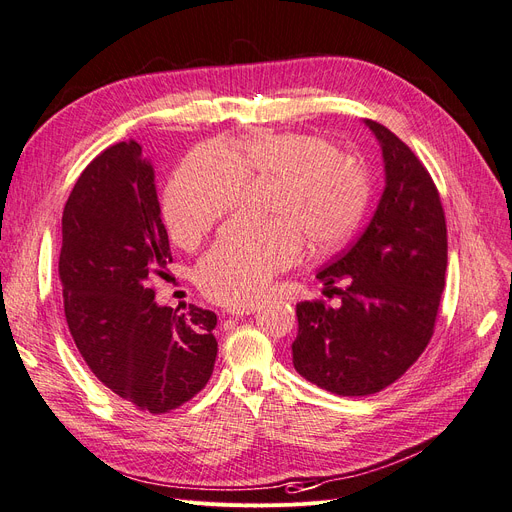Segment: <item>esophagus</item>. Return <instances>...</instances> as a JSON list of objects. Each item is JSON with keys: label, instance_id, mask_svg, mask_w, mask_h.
<instances>
[{"label": "esophagus", "instance_id": "1", "mask_svg": "<svg viewBox=\"0 0 512 512\" xmlns=\"http://www.w3.org/2000/svg\"><path fill=\"white\" fill-rule=\"evenodd\" d=\"M257 308H259L257 304H240V306H232L227 312H230L232 316H249V314H253Z\"/></svg>", "mask_w": 512, "mask_h": 512}]
</instances>
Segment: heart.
I'll list each match as a JSON object with an SVG mask.
<instances>
[{"mask_svg": "<svg viewBox=\"0 0 512 512\" xmlns=\"http://www.w3.org/2000/svg\"><path fill=\"white\" fill-rule=\"evenodd\" d=\"M276 179L274 219H234L196 268L202 293L223 306L251 304L270 280L304 253L339 249L369 202L363 166L308 132L255 130L240 141L206 143L185 158L164 194V217L177 244L192 249L217 219L240 204L246 181Z\"/></svg>", "mask_w": 512, "mask_h": 512, "instance_id": "heart-1", "label": "heart"}]
</instances>
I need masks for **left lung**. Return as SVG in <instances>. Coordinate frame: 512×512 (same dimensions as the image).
I'll use <instances>...</instances> for the list:
<instances>
[{
    "label": "left lung",
    "mask_w": 512,
    "mask_h": 512,
    "mask_svg": "<svg viewBox=\"0 0 512 512\" xmlns=\"http://www.w3.org/2000/svg\"><path fill=\"white\" fill-rule=\"evenodd\" d=\"M380 141L386 185L373 219L350 249L316 278L344 281L337 308L297 304L293 365L339 396L384 390L420 358L437 320L447 270V225L432 177L386 126L365 120Z\"/></svg>",
    "instance_id": "1"
}]
</instances>
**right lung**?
Instances as JSON below:
<instances>
[{"label": "right lung", "mask_w": 512, "mask_h": 512, "mask_svg": "<svg viewBox=\"0 0 512 512\" xmlns=\"http://www.w3.org/2000/svg\"><path fill=\"white\" fill-rule=\"evenodd\" d=\"M173 263L154 166L137 141L107 147L63 211L65 318L90 371L149 413H168L211 380L217 314L158 306L151 280Z\"/></svg>", "instance_id": "add662e5"}]
</instances>
